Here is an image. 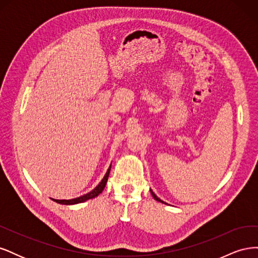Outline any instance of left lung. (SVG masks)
<instances>
[{
	"label": "left lung",
	"instance_id": "8db88e82",
	"mask_svg": "<svg viewBox=\"0 0 258 258\" xmlns=\"http://www.w3.org/2000/svg\"><path fill=\"white\" fill-rule=\"evenodd\" d=\"M151 194H152V196L154 197V199H155V200H157V201H159V202H162V204H166V202H163L161 199H159L157 196H156V195L153 192V190H152V189H151Z\"/></svg>",
	"mask_w": 258,
	"mask_h": 258
}]
</instances>
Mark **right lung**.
<instances>
[{"label": "right lung", "mask_w": 258, "mask_h": 258, "mask_svg": "<svg viewBox=\"0 0 258 258\" xmlns=\"http://www.w3.org/2000/svg\"><path fill=\"white\" fill-rule=\"evenodd\" d=\"M110 171H111V166H110V168H108V170H107V172L105 173V175H104V177L102 178V181L100 182V184L96 187L95 189H92L91 191H89L88 194H86V195H84V196H81V197H79V198H74V199H70V200H58V199H52L53 201H56L57 204H60V205H76V204H82V202H85V201H87V200H89V199H92V198H95V197H97L99 194H101L103 191V189H104V187H105V185H106V182H107V178H108V174H110Z\"/></svg>", "instance_id": "right-lung-1"}]
</instances>
